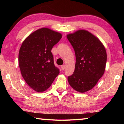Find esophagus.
<instances>
[{
	"label": "esophagus",
	"instance_id": "esophagus-1",
	"mask_svg": "<svg viewBox=\"0 0 124 124\" xmlns=\"http://www.w3.org/2000/svg\"><path fill=\"white\" fill-rule=\"evenodd\" d=\"M61 68H62V70H65V65L64 64H63L62 66H61Z\"/></svg>",
	"mask_w": 124,
	"mask_h": 124
}]
</instances>
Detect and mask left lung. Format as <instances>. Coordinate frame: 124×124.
<instances>
[{
  "label": "left lung",
  "mask_w": 124,
  "mask_h": 124,
  "mask_svg": "<svg viewBox=\"0 0 124 124\" xmlns=\"http://www.w3.org/2000/svg\"><path fill=\"white\" fill-rule=\"evenodd\" d=\"M67 37L76 57L75 70L68 77V82L73 89L83 93L92 89L103 75L106 49L100 40L87 31H78Z\"/></svg>",
  "instance_id": "obj_1"
}]
</instances>
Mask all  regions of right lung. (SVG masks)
<instances>
[{
  "label": "right lung",
  "instance_id": "obj_1",
  "mask_svg": "<svg viewBox=\"0 0 124 124\" xmlns=\"http://www.w3.org/2000/svg\"><path fill=\"white\" fill-rule=\"evenodd\" d=\"M61 38V33L43 28L22 43L18 54L21 72L26 83L35 91L46 90L60 73L51 51Z\"/></svg>",
  "mask_w": 124,
  "mask_h": 124
}]
</instances>
